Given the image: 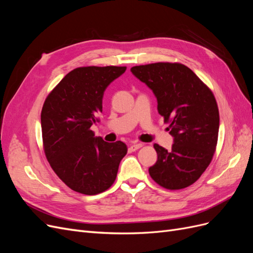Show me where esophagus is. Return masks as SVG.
<instances>
[{
    "label": "esophagus",
    "instance_id": "obj_1",
    "mask_svg": "<svg viewBox=\"0 0 253 253\" xmlns=\"http://www.w3.org/2000/svg\"><path fill=\"white\" fill-rule=\"evenodd\" d=\"M140 148H142V144L141 143H132L131 145H129V151L134 152V151H137V150L140 149Z\"/></svg>",
    "mask_w": 253,
    "mask_h": 253
}]
</instances>
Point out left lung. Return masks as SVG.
<instances>
[{"label":"left lung","instance_id":"1","mask_svg":"<svg viewBox=\"0 0 253 253\" xmlns=\"http://www.w3.org/2000/svg\"><path fill=\"white\" fill-rule=\"evenodd\" d=\"M131 72L153 90L158 113L174 137L171 151L154 144L158 157L149 169L150 176L168 190L191 186L208 168L216 150L219 113L215 97L181 63L138 65Z\"/></svg>","mask_w":253,"mask_h":253}]
</instances>
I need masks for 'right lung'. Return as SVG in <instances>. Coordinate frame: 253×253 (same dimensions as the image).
I'll return each instance as SVG.
<instances>
[{
  "mask_svg": "<svg viewBox=\"0 0 253 253\" xmlns=\"http://www.w3.org/2000/svg\"><path fill=\"white\" fill-rule=\"evenodd\" d=\"M126 70V66L77 67L44 101L41 126L45 156L58 177L78 193L96 195L108 190L127 152L125 142H106L90 128L102 113L105 88Z\"/></svg>",
  "mask_w": 253,
  "mask_h": 253,
  "instance_id": "add662e5",
  "label": "right lung"
}]
</instances>
